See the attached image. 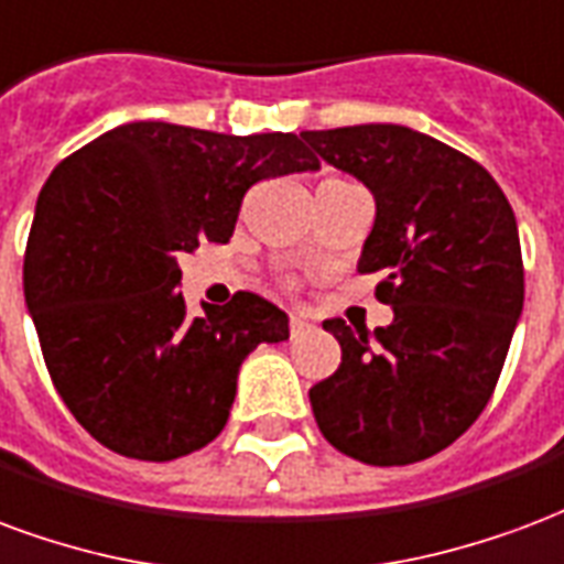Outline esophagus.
Wrapping results in <instances>:
<instances>
[{
    "instance_id": "34e87169",
    "label": "esophagus",
    "mask_w": 564,
    "mask_h": 564,
    "mask_svg": "<svg viewBox=\"0 0 564 564\" xmlns=\"http://www.w3.org/2000/svg\"><path fill=\"white\" fill-rule=\"evenodd\" d=\"M288 327H291V333H294V336H300V333L312 330V322H306L303 315H291V318H288Z\"/></svg>"
}]
</instances>
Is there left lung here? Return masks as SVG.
Instances as JSON below:
<instances>
[{"instance_id": "obj_1", "label": "left lung", "mask_w": 564, "mask_h": 564, "mask_svg": "<svg viewBox=\"0 0 564 564\" xmlns=\"http://www.w3.org/2000/svg\"><path fill=\"white\" fill-rule=\"evenodd\" d=\"M376 197L360 273H384L388 327L324 322L343 364L310 390L318 430L367 466L445 451L487 409L523 312V252L508 197L466 152L405 126L303 131Z\"/></svg>"}]
</instances>
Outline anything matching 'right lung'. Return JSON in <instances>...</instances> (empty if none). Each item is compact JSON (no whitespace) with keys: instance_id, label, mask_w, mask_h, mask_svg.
Returning <instances> with one entry per match:
<instances>
[{"instance_id":"right-lung-1","label":"right lung","mask_w":564,"mask_h":564,"mask_svg":"<svg viewBox=\"0 0 564 564\" xmlns=\"http://www.w3.org/2000/svg\"><path fill=\"white\" fill-rule=\"evenodd\" d=\"M315 167L297 134L171 122L119 126L53 167L23 294L53 388L96 442L167 463L225 430L240 364L288 339V318L252 291L192 318L176 258L231 240L254 183Z\"/></svg>"}]
</instances>
